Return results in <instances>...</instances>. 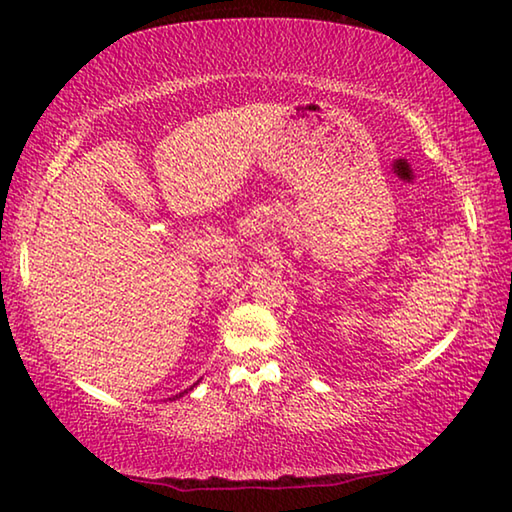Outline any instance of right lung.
Here are the masks:
<instances>
[{
	"instance_id": "add662e5",
	"label": "right lung",
	"mask_w": 512,
	"mask_h": 512,
	"mask_svg": "<svg viewBox=\"0 0 512 512\" xmlns=\"http://www.w3.org/2000/svg\"><path fill=\"white\" fill-rule=\"evenodd\" d=\"M194 386H198V381H196V384ZM194 386H189L187 388V391H183V393H178V395H173V397H169V400H178V397H183L185 393H189V391H194Z\"/></svg>"
}]
</instances>
